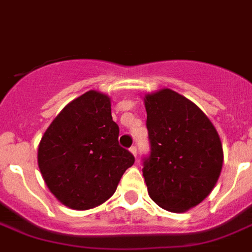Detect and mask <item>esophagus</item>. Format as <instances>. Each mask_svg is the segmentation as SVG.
<instances>
[{
	"label": "esophagus",
	"mask_w": 252,
	"mask_h": 252,
	"mask_svg": "<svg viewBox=\"0 0 252 252\" xmlns=\"http://www.w3.org/2000/svg\"><path fill=\"white\" fill-rule=\"evenodd\" d=\"M129 150H130V152H132L133 155H134V156L137 157V146H132V147L129 148Z\"/></svg>",
	"instance_id": "1"
}]
</instances>
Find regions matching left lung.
I'll return each mask as SVG.
<instances>
[{
    "label": "left lung",
    "mask_w": 252,
    "mask_h": 252,
    "mask_svg": "<svg viewBox=\"0 0 252 252\" xmlns=\"http://www.w3.org/2000/svg\"><path fill=\"white\" fill-rule=\"evenodd\" d=\"M150 153L143 157L148 194L181 213L204 200L220 178L223 150L217 130L194 102L163 89L144 99Z\"/></svg>",
    "instance_id": "obj_1"
}]
</instances>
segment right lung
Listing matches in <instances>:
<instances>
[{"label":"right lung","mask_w":252,"mask_h":252,"mask_svg":"<svg viewBox=\"0 0 252 252\" xmlns=\"http://www.w3.org/2000/svg\"><path fill=\"white\" fill-rule=\"evenodd\" d=\"M110 99L87 91L69 102L45 130L38 165L60 202L86 211L108 200L134 156L118 141Z\"/></svg>","instance_id":"obj_1"}]
</instances>
